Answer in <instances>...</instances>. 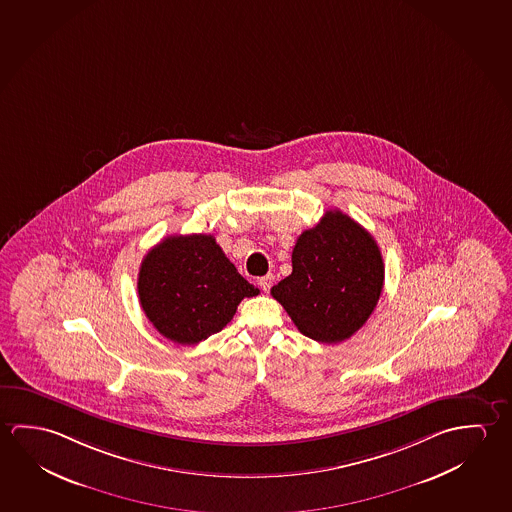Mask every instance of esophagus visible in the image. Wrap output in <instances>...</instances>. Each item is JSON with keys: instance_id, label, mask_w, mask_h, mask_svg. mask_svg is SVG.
<instances>
[{"instance_id": "esophagus-1", "label": "esophagus", "mask_w": 512, "mask_h": 512, "mask_svg": "<svg viewBox=\"0 0 512 512\" xmlns=\"http://www.w3.org/2000/svg\"><path fill=\"white\" fill-rule=\"evenodd\" d=\"M260 289L264 291V293H269V289H271V285H273V275H266V277L259 278Z\"/></svg>"}]
</instances>
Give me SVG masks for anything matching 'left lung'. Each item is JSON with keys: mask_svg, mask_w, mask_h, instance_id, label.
Returning <instances> with one entry per match:
<instances>
[{"mask_svg": "<svg viewBox=\"0 0 512 512\" xmlns=\"http://www.w3.org/2000/svg\"><path fill=\"white\" fill-rule=\"evenodd\" d=\"M293 273L271 287L303 336L336 344L368 321L384 287V260L366 228L328 210L293 250Z\"/></svg>", "mask_w": 512, "mask_h": 512, "instance_id": "left-lung-1", "label": "left lung"}]
</instances>
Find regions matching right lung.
<instances>
[{"label":"right lung","instance_id":"right-lung-1","mask_svg":"<svg viewBox=\"0 0 512 512\" xmlns=\"http://www.w3.org/2000/svg\"><path fill=\"white\" fill-rule=\"evenodd\" d=\"M137 293L146 318L178 344H198L227 327L243 298L259 294L212 235H169L146 253Z\"/></svg>","mask_w":512,"mask_h":512}]
</instances>
